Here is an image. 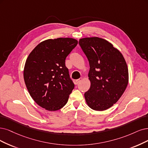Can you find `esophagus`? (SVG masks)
<instances>
[{
	"label": "esophagus",
	"instance_id": "esophagus-1",
	"mask_svg": "<svg viewBox=\"0 0 148 148\" xmlns=\"http://www.w3.org/2000/svg\"><path fill=\"white\" fill-rule=\"evenodd\" d=\"M82 80V77H80V78L79 79H77V80H75V84H79Z\"/></svg>",
	"mask_w": 148,
	"mask_h": 148
}]
</instances>
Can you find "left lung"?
I'll list each match as a JSON object with an SVG mask.
<instances>
[{
  "mask_svg": "<svg viewBox=\"0 0 148 148\" xmlns=\"http://www.w3.org/2000/svg\"><path fill=\"white\" fill-rule=\"evenodd\" d=\"M79 44L90 64L91 86L84 94L86 103L92 110H106L119 99L127 86L126 62L122 53L102 38H82Z\"/></svg>",
  "mask_w": 148,
  "mask_h": 148,
  "instance_id": "obj_1",
  "label": "left lung"
}]
</instances>
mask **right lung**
Segmentation results:
<instances>
[{
    "label": "right lung",
    "instance_id": "obj_1",
    "mask_svg": "<svg viewBox=\"0 0 148 148\" xmlns=\"http://www.w3.org/2000/svg\"><path fill=\"white\" fill-rule=\"evenodd\" d=\"M77 43L70 38L47 40L38 45L27 58L24 69L26 87L32 99L47 110L64 107L74 88L65 60Z\"/></svg>",
    "mask_w": 148,
    "mask_h": 148
}]
</instances>
